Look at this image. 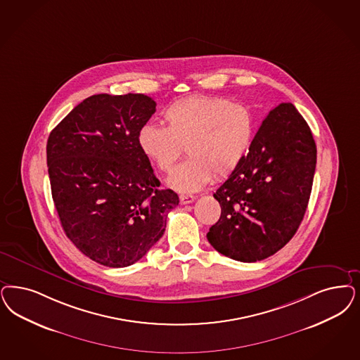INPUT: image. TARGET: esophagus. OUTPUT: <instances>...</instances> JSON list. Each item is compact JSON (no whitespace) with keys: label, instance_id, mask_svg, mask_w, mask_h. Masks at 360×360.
<instances>
[{"label":"esophagus","instance_id":"1","mask_svg":"<svg viewBox=\"0 0 360 360\" xmlns=\"http://www.w3.org/2000/svg\"><path fill=\"white\" fill-rule=\"evenodd\" d=\"M179 200H181V205H187V203L194 202L195 197H193V195H181Z\"/></svg>","mask_w":360,"mask_h":360}]
</instances>
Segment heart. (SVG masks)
Segmentation results:
<instances>
[{
	"label": "heart",
	"instance_id": "b5f03b06",
	"mask_svg": "<svg viewBox=\"0 0 360 360\" xmlns=\"http://www.w3.org/2000/svg\"><path fill=\"white\" fill-rule=\"evenodd\" d=\"M165 126L139 129L138 145L161 172L169 173L182 155L167 184L181 193H193L212 178L224 179L248 157L257 131V115L246 103L224 97L194 96L175 101L163 112Z\"/></svg>",
	"mask_w": 360,
	"mask_h": 360
}]
</instances>
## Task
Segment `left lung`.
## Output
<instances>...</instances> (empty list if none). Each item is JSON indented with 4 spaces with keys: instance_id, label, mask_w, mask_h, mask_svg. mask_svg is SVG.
I'll list each match as a JSON object with an SVG mask.
<instances>
[{
    "instance_id": "left-lung-1",
    "label": "left lung",
    "mask_w": 360,
    "mask_h": 360,
    "mask_svg": "<svg viewBox=\"0 0 360 360\" xmlns=\"http://www.w3.org/2000/svg\"><path fill=\"white\" fill-rule=\"evenodd\" d=\"M316 166L310 127L292 103L263 120L248 157L219 187V221L207 239L231 259H266L295 236L309 205Z\"/></svg>"
}]
</instances>
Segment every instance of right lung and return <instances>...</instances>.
<instances>
[{
	"label": "right lung",
	"instance_id": "obj_1",
	"mask_svg": "<svg viewBox=\"0 0 360 360\" xmlns=\"http://www.w3.org/2000/svg\"><path fill=\"white\" fill-rule=\"evenodd\" d=\"M145 94H96L50 133L46 145L51 197L66 236L106 267H127L165 233L173 190L160 188L138 145L155 112Z\"/></svg>",
	"mask_w": 360,
	"mask_h": 360
}]
</instances>
